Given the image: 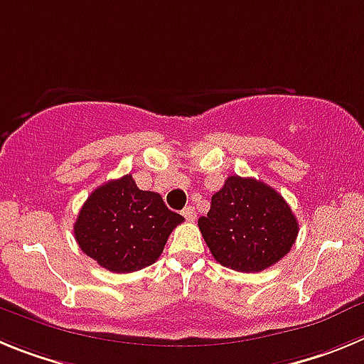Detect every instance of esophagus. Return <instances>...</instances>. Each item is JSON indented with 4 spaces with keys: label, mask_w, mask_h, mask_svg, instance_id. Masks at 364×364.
I'll list each match as a JSON object with an SVG mask.
<instances>
[{
    "label": "esophagus",
    "mask_w": 364,
    "mask_h": 364,
    "mask_svg": "<svg viewBox=\"0 0 364 364\" xmlns=\"http://www.w3.org/2000/svg\"><path fill=\"white\" fill-rule=\"evenodd\" d=\"M183 215H185L188 221H194L196 218H198V214H196V208L194 206H186L185 210H183Z\"/></svg>",
    "instance_id": "obj_1"
}]
</instances>
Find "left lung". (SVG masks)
Instances as JSON below:
<instances>
[{
    "mask_svg": "<svg viewBox=\"0 0 364 364\" xmlns=\"http://www.w3.org/2000/svg\"><path fill=\"white\" fill-rule=\"evenodd\" d=\"M198 225L214 259L247 274L283 259L299 232L296 215L279 192L239 176L227 178Z\"/></svg>",
    "mask_w": 364,
    "mask_h": 364,
    "instance_id": "8db88e82",
    "label": "left lung"
}]
</instances>
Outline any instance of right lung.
<instances>
[{
	"label": "right lung",
	"instance_id": "1",
	"mask_svg": "<svg viewBox=\"0 0 364 364\" xmlns=\"http://www.w3.org/2000/svg\"><path fill=\"white\" fill-rule=\"evenodd\" d=\"M183 215L168 210L156 192L137 188L132 176L97 186L81 206L74 235L81 250L116 274L158 261Z\"/></svg>",
	"mask_w": 364,
	"mask_h": 364
}]
</instances>
